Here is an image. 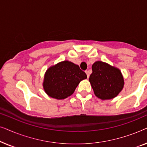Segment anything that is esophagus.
Returning a JSON list of instances; mask_svg holds the SVG:
<instances>
[{
    "mask_svg": "<svg viewBox=\"0 0 147 147\" xmlns=\"http://www.w3.org/2000/svg\"><path fill=\"white\" fill-rule=\"evenodd\" d=\"M86 74H87V77H88V78H89V76H90L89 71H88V70H86Z\"/></svg>",
    "mask_w": 147,
    "mask_h": 147,
    "instance_id": "1",
    "label": "esophagus"
}]
</instances>
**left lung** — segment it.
<instances>
[{
	"label": "left lung",
	"mask_w": 147,
	"mask_h": 147,
	"mask_svg": "<svg viewBox=\"0 0 147 147\" xmlns=\"http://www.w3.org/2000/svg\"><path fill=\"white\" fill-rule=\"evenodd\" d=\"M92 69L89 81L98 98L112 99L121 92L124 79L119 69L102 61L95 62Z\"/></svg>",
	"instance_id": "left-lung-1"
}]
</instances>
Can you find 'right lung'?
<instances>
[{
    "label": "right lung",
    "mask_w": 147,
    "mask_h": 147,
    "mask_svg": "<svg viewBox=\"0 0 147 147\" xmlns=\"http://www.w3.org/2000/svg\"><path fill=\"white\" fill-rule=\"evenodd\" d=\"M87 78L85 72L71 61H64L47 70L43 88L50 97L61 100L71 96L82 80Z\"/></svg>",
    "instance_id": "1"
}]
</instances>
